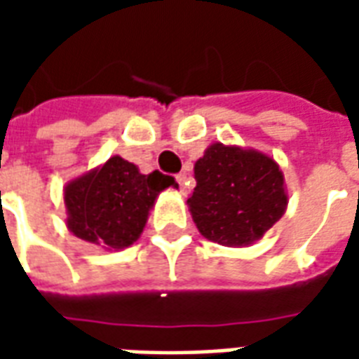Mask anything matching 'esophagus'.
Here are the masks:
<instances>
[{"label": "esophagus", "mask_w": 359, "mask_h": 359, "mask_svg": "<svg viewBox=\"0 0 359 359\" xmlns=\"http://www.w3.org/2000/svg\"><path fill=\"white\" fill-rule=\"evenodd\" d=\"M177 182H179V187H180V192L182 194H187V190H188V182H187V172H179L177 175Z\"/></svg>", "instance_id": "1"}]
</instances>
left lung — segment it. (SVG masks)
<instances>
[{"instance_id":"left-lung-1","label":"left lung","mask_w":359,"mask_h":359,"mask_svg":"<svg viewBox=\"0 0 359 359\" xmlns=\"http://www.w3.org/2000/svg\"><path fill=\"white\" fill-rule=\"evenodd\" d=\"M196 188L188 198L203 238L229 248L252 246L285 215V175L271 156L252 148L208 146L194 165Z\"/></svg>"}]
</instances>
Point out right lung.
Instances as JSON below:
<instances>
[{
    "label": "right lung",
    "mask_w": 359,
    "mask_h": 359,
    "mask_svg": "<svg viewBox=\"0 0 359 359\" xmlns=\"http://www.w3.org/2000/svg\"><path fill=\"white\" fill-rule=\"evenodd\" d=\"M177 187L159 171L142 175L121 156L67 182L63 190L69 231L105 250H123L140 238L159 192Z\"/></svg>",
    "instance_id": "right-lung-1"
}]
</instances>
